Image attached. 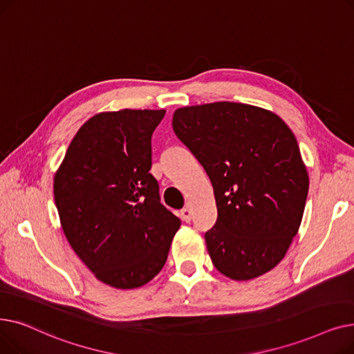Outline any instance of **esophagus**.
<instances>
[{
	"mask_svg": "<svg viewBox=\"0 0 354 354\" xmlns=\"http://www.w3.org/2000/svg\"><path fill=\"white\" fill-rule=\"evenodd\" d=\"M180 217H181V221L183 222H190L192 221V210H190V207H184V209H181V212H180Z\"/></svg>",
	"mask_w": 354,
	"mask_h": 354,
	"instance_id": "34e87169",
	"label": "esophagus"
}]
</instances>
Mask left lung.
Returning a JSON list of instances; mask_svg holds the SVG:
<instances>
[{"label": "left lung", "instance_id": "left-lung-1", "mask_svg": "<svg viewBox=\"0 0 354 354\" xmlns=\"http://www.w3.org/2000/svg\"><path fill=\"white\" fill-rule=\"evenodd\" d=\"M173 129L212 181L217 221L205 239L217 271L234 281L271 271L298 233L308 194L292 131L278 115L236 102L178 108Z\"/></svg>", "mask_w": 354, "mask_h": 354}]
</instances>
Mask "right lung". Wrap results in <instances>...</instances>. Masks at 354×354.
<instances>
[{"label": "right lung", "mask_w": 354, "mask_h": 354, "mask_svg": "<svg viewBox=\"0 0 354 354\" xmlns=\"http://www.w3.org/2000/svg\"><path fill=\"white\" fill-rule=\"evenodd\" d=\"M164 109H122L80 127L55 174V203L67 241L95 277L132 290L165 263L181 222L160 203L151 137Z\"/></svg>", "instance_id": "add662e5"}]
</instances>
